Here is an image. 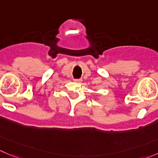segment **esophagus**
<instances>
[{"mask_svg": "<svg viewBox=\"0 0 158 158\" xmlns=\"http://www.w3.org/2000/svg\"><path fill=\"white\" fill-rule=\"evenodd\" d=\"M75 82H77V83H80V82L82 81L81 79H76V80H74Z\"/></svg>", "mask_w": 158, "mask_h": 158, "instance_id": "obj_1", "label": "esophagus"}]
</instances>
